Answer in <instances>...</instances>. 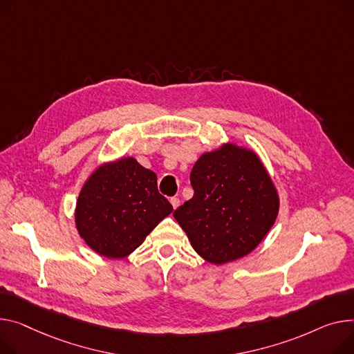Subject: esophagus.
Returning a JSON list of instances; mask_svg holds the SVG:
<instances>
[{
    "instance_id": "1",
    "label": "esophagus",
    "mask_w": 354,
    "mask_h": 354,
    "mask_svg": "<svg viewBox=\"0 0 354 354\" xmlns=\"http://www.w3.org/2000/svg\"><path fill=\"white\" fill-rule=\"evenodd\" d=\"M171 203H172V206H174V209H176L179 205H180V201H179V198H171Z\"/></svg>"
}]
</instances>
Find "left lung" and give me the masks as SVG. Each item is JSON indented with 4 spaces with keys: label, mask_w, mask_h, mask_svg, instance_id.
Wrapping results in <instances>:
<instances>
[{
    "label": "left lung",
    "mask_w": 354,
    "mask_h": 354,
    "mask_svg": "<svg viewBox=\"0 0 354 354\" xmlns=\"http://www.w3.org/2000/svg\"><path fill=\"white\" fill-rule=\"evenodd\" d=\"M194 196L174 212L195 252L223 265L249 254L279 214L276 186L259 156L234 144L205 152L191 172Z\"/></svg>",
    "instance_id": "obj_1"
}]
</instances>
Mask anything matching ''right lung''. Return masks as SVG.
<instances>
[{
	"label": "right lung",
	"instance_id": "obj_1",
	"mask_svg": "<svg viewBox=\"0 0 354 354\" xmlns=\"http://www.w3.org/2000/svg\"><path fill=\"white\" fill-rule=\"evenodd\" d=\"M156 180L155 172L131 156L93 171L75 207V226L85 243L109 259L127 257L142 245L174 210L158 192Z\"/></svg>",
	"mask_w": 354,
	"mask_h": 354
}]
</instances>
